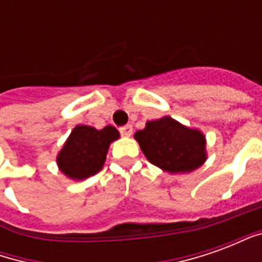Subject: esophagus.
I'll list each match as a JSON object with an SVG mask.
<instances>
[{
    "instance_id": "1",
    "label": "esophagus",
    "mask_w": 262,
    "mask_h": 262,
    "mask_svg": "<svg viewBox=\"0 0 262 262\" xmlns=\"http://www.w3.org/2000/svg\"><path fill=\"white\" fill-rule=\"evenodd\" d=\"M120 135L125 137H129L132 136V132H133V127H132V125H126V126H122L119 129Z\"/></svg>"
}]
</instances>
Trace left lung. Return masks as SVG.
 I'll use <instances>...</instances> for the list:
<instances>
[{
    "mask_svg": "<svg viewBox=\"0 0 262 262\" xmlns=\"http://www.w3.org/2000/svg\"><path fill=\"white\" fill-rule=\"evenodd\" d=\"M146 159L161 170L177 174L191 172L206 160V140L202 132L189 129L170 116L151 120L135 133Z\"/></svg>",
    "mask_w": 262,
    "mask_h": 262,
    "instance_id": "left-lung-1",
    "label": "left lung"
}]
</instances>
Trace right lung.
<instances>
[{
  "label": "right lung",
  "instance_id": "obj_1",
  "mask_svg": "<svg viewBox=\"0 0 262 262\" xmlns=\"http://www.w3.org/2000/svg\"><path fill=\"white\" fill-rule=\"evenodd\" d=\"M119 139L114 126L101 130L86 125L75 126L57 156L60 171L71 180H85L97 174L106 160L109 144Z\"/></svg>",
  "mask_w": 262,
  "mask_h": 262
}]
</instances>
